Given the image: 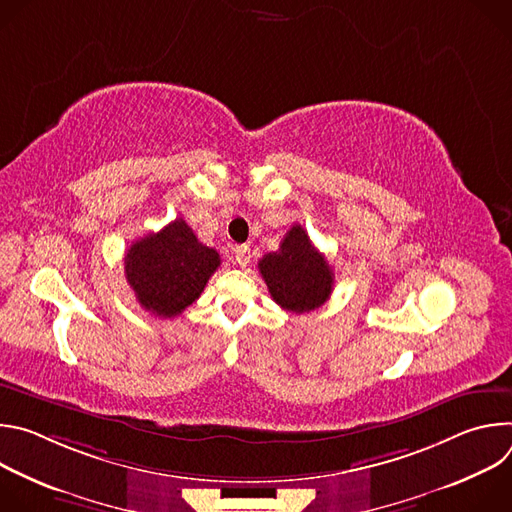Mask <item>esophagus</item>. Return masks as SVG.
Here are the masks:
<instances>
[{"label": "esophagus", "instance_id": "esophagus-1", "mask_svg": "<svg viewBox=\"0 0 512 512\" xmlns=\"http://www.w3.org/2000/svg\"><path fill=\"white\" fill-rule=\"evenodd\" d=\"M249 261H251V249H249V245H237V247H235V263H237L239 267H247Z\"/></svg>", "mask_w": 512, "mask_h": 512}]
</instances>
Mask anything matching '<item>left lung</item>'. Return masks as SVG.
I'll list each match as a JSON object with an SVG mask.
<instances>
[{
	"instance_id": "obj_1",
	"label": "left lung",
	"mask_w": 512,
	"mask_h": 512,
	"mask_svg": "<svg viewBox=\"0 0 512 512\" xmlns=\"http://www.w3.org/2000/svg\"><path fill=\"white\" fill-rule=\"evenodd\" d=\"M259 273L275 304L287 312H312L332 294L334 273L300 225L291 227L279 249L259 261Z\"/></svg>"
}]
</instances>
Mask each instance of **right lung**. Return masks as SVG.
Listing matches in <instances>:
<instances>
[{"mask_svg": "<svg viewBox=\"0 0 512 512\" xmlns=\"http://www.w3.org/2000/svg\"><path fill=\"white\" fill-rule=\"evenodd\" d=\"M221 265L218 253L202 245L182 218L160 233L135 241L125 255V277L143 310L174 318L196 302Z\"/></svg>", "mask_w": 512, "mask_h": 512, "instance_id": "right-lung-1", "label": "right lung"}]
</instances>
